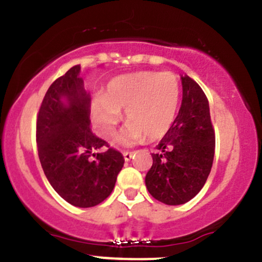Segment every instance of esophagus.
I'll return each instance as SVG.
<instances>
[{"label":"esophagus","mask_w":262,"mask_h":262,"mask_svg":"<svg viewBox=\"0 0 262 262\" xmlns=\"http://www.w3.org/2000/svg\"><path fill=\"white\" fill-rule=\"evenodd\" d=\"M133 154H134L133 152H123V157L125 161H130L132 157H133Z\"/></svg>","instance_id":"esophagus-1"}]
</instances>
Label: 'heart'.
I'll return each mask as SVG.
<instances>
[{
    "mask_svg": "<svg viewBox=\"0 0 262 262\" xmlns=\"http://www.w3.org/2000/svg\"><path fill=\"white\" fill-rule=\"evenodd\" d=\"M180 82L173 73L143 71L113 79L104 96L93 103V119L99 133L110 138L125 110L128 124L117 137L122 144L144 138L156 140L169 130L180 103Z\"/></svg>",
    "mask_w": 262,
    "mask_h": 262,
    "instance_id": "1",
    "label": "heart"
}]
</instances>
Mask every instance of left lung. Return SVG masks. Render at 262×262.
<instances>
[{"label":"left lung","instance_id":"1","mask_svg":"<svg viewBox=\"0 0 262 262\" xmlns=\"http://www.w3.org/2000/svg\"><path fill=\"white\" fill-rule=\"evenodd\" d=\"M182 104L169 130L152 153L145 176L148 192L166 205H183L202 189L214 156V129L207 96L189 76H182Z\"/></svg>","mask_w":262,"mask_h":262}]
</instances>
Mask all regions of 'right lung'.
<instances>
[{
    "mask_svg": "<svg viewBox=\"0 0 262 262\" xmlns=\"http://www.w3.org/2000/svg\"><path fill=\"white\" fill-rule=\"evenodd\" d=\"M79 74L80 65L73 66L48 89L37 114L36 143L52 188L70 205L86 208L109 197L124 158L93 134L90 95ZM100 147L106 149L94 153Z\"/></svg>",
    "mask_w": 262,
    "mask_h": 262,
    "instance_id": "right-lung-1",
    "label": "right lung"
}]
</instances>
